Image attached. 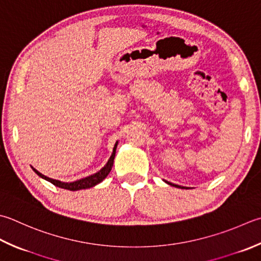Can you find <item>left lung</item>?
<instances>
[{
  "mask_svg": "<svg viewBox=\"0 0 261 261\" xmlns=\"http://www.w3.org/2000/svg\"><path fill=\"white\" fill-rule=\"evenodd\" d=\"M165 181V180H164ZM167 185H170V186H173V187H175V188H185V187H181V186H177V185H173V183H171V182H168V181H165Z\"/></svg>",
  "mask_w": 261,
  "mask_h": 261,
  "instance_id": "left-lung-1",
  "label": "left lung"
}]
</instances>
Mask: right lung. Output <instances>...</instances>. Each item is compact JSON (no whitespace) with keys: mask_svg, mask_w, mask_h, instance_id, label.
Instances as JSON below:
<instances>
[{"mask_svg":"<svg viewBox=\"0 0 261 261\" xmlns=\"http://www.w3.org/2000/svg\"><path fill=\"white\" fill-rule=\"evenodd\" d=\"M117 144H119V141L115 142L114 148H113V152H112L110 160L107 161V163L104 165L103 168H100V170L98 172H96L95 174H91L89 176L83 177V178H80V180H76V181H73V182H62L60 180H55V178L48 177V176L42 174V173L38 172L33 166H32V168L38 176L44 178V180H46V181L50 182L55 187L62 188V189H65V190H70V191H78V190H84V189H89V188H93V187L98 185V183H100L107 175L110 174L112 167H113Z\"/></svg>","mask_w":261,"mask_h":261,"instance_id":"1","label":"right lung"}]
</instances>
